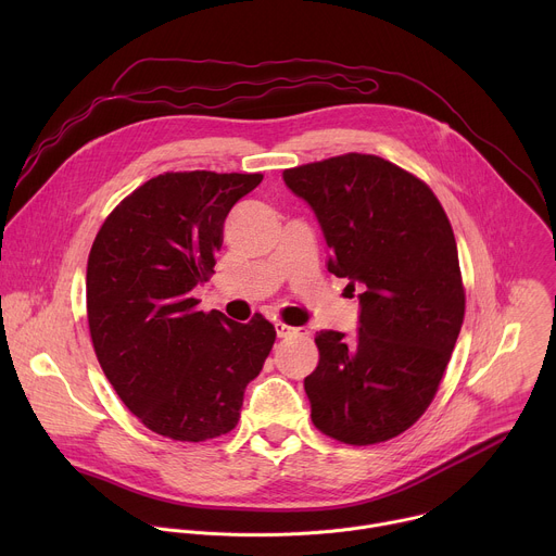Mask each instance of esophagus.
I'll list each match as a JSON object with an SVG mask.
<instances>
[{"label":"esophagus","instance_id":"1","mask_svg":"<svg viewBox=\"0 0 556 556\" xmlns=\"http://www.w3.org/2000/svg\"><path fill=\"white\" fill-rule=\"evenodd\" d=\"M275 330H277V337H279V339H288V337L301 334L296 328H290V326H286V324H275Z\"/></svg>","mask_w":556,"mask_h":556}]
</instances>
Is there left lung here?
<instances>
[{
	"instance_id": "left-lung-1",
	"label": "left lung",
	"mask_w": 556,
	"mask_h": 556,
	"mask_svg": "<svg viewBox=\"0 0 556 556\" xmlns=\"http://www.w3.org/2000/svg\"><path fill=\"white\" fill-rule=\"evenodd\" d=\"M332 251L328 270L361 290L358 330H321L305 376L314 427L345 444L407 431L431 405L464 321L448 217L433 191L369 153L283 172Z\"/></svg>"
}]
</instances>
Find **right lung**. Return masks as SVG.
<instances>
[{
    "mask_svg": "<svg viewBox=\"0 0 556 556\" xmlns=\"http://www.w3.org/2000/svg\"><path fill=\"white\" fill-rule=\"evenodd\" d=\"M262 174L155 176L103 222L88 260V324L97 358L125 407L151 431L204 442L235 429L247 384L275 343L251 324L198 309L228 211Z\"/></svg>",
    "mask_w": 556,
    "mask_h": 556,
    "instance_id": "right-lung-1",
    "label": "right lung"
}]
</instances>
